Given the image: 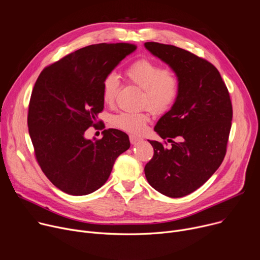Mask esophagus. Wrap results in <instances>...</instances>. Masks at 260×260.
I'll return each instance as SVG.
<instances>
[{"label":"esophagus","instance_id":"obj_1","mask_svg":"<svg viewBox=\"0 0 260 260\" xmlns=\"http://www.w3.org/2000/svg\"><path fill=\"white\" fill-rule=\"evenodd\" d=\"M129 141H131V143H132L133 145H136V144L140 143V142L142 141V139H141V138H139V137H137V136L131 135V136H129Z\"/></svg>","mask_w":260,"mask_h":260}]
</instances>
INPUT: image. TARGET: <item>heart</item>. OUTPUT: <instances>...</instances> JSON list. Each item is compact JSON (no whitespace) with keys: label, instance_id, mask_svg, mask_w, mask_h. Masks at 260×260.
I'll use <instances>...</instances> for the list:
<instances>
[{"label":"heart","instance_id":"heart-1","mask_svg":"<svg viewBox=\"0 0 260 260\" xmlns=\"http://www.w3.org/2000/svg\"><path fill=\"white\" fill-rule=\"evenodd\" d=\"M127 79L144 90L143 104L153 112L161 113L169 110L180 93L178 77L172 71L164 70L157 62L141 58L135 60L125 70ZM119 78L115 73H110L102 83V98L105 104L112 105L119 91ZM149 116L146 113L121 112L112 117V124L133 134L144 132Z\"/></svg>","mask_w":260,"mask_h":260}]
</instances>
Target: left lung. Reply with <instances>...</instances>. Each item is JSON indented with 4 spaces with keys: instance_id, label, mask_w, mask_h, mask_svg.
Segmentation results:
<instances>
[{
    "instance_id": "obj_1",
    "label": "left lung",
    "mask_w": 260,
    "mask_h": 260,
    "mask_svg": "<svg viewBox=\"0 0 260 260\" xmlns=\"http://www.w3.org/2000/svg\"><path fill=\"white\" fill-rule=\"evenodd\" d=\"M144 45L169 64L180 83L177 101L154 127L172 147L148 140L154 154L145 166V176L158 192L182 198L200 188L223 161L233 120L232 101L220 73L208 60L173 45Z\"/></svg>"
}]
</instances>
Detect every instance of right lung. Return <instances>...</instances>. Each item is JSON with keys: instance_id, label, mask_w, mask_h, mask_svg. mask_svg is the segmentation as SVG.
Returning <instances> with one entry per match:
<instances>
[{"instance_id": "obj_1", "label": "right lung", "mask_w": 260, "mask_h": 260, "mask_svg": "<svg viewBox=\"0 0 260 260\" xmlns=\"http://www.w3.org/2000/svg\"><path fill=\"white\" fill-rule=\"evenodd\" d=\"M136 48L128 43L83 47L46 67L35 83L27 114L35 155L50 182L68 194L102 187L131 146L128 136L115 128L95 141L84 133L101 123L104 78Z\"/></svg>"}]
</instances>
